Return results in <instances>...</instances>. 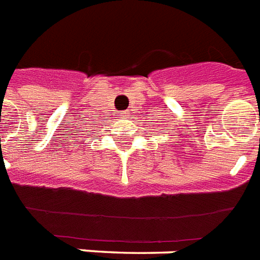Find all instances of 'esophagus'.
<instances>
[{
  "mask_svg": "<svg viewBox=\"0 0 260 260\" xmlns=\"http://www.w3.org/2000/svg\"><path fill=\"white\" fill-rule=\"evenodd\" d=\"M129 114V111L128 110H125V111H122V113H121V115H128Z\"/></svg>",
  "mask_w": 260,
  "mask_h": 260,
  "instance_id": "1",
  "label": "esophagus"
}]
</instances>
